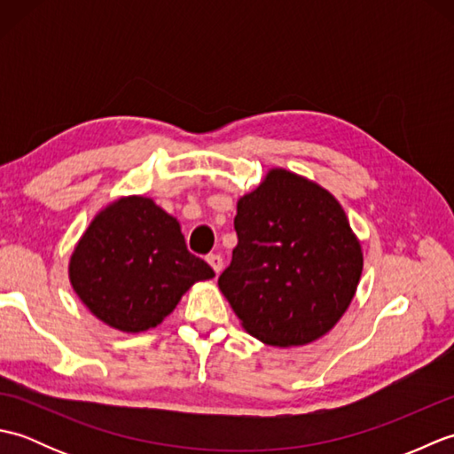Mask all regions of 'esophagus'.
Returning <instances> with one entry per match:
<instances>
[{
    "mask_svg": "<svg viewBox=\"0 0 454 454\" xmlns=\"http://www.w3.org/2000/svg\"><path fill=\"white\" fill-rule=\"evenodd\" d=\"M207 262H208V265H210L212 269H215L216 275L222 271V267H224V259H222L220 254H208V255H207Z\"/></svg>",
    "mask_w": 454,
    "mask_h": 454,
    "instance_id": "34e87169",
    "label": "esophagus"
}]
</instances>
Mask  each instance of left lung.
<instances>
[{
	"instance_id": "1",
	"label": "left lung",
	"mask_w": 454,
	"mask_h": 454,
	"mask_svg": "<svg viewBox=\"0 0 454 454\" xmlns=\"http://www.w3.org/2000/svg\"><path fill=\"white\" fill-rule=\"evenodd\" d=\"M238 246L218 277L246 330L267 345H306L351 304L363 271L361 244L325 189L271 169L238 200Z\"/></svg>"
}]
</instances>
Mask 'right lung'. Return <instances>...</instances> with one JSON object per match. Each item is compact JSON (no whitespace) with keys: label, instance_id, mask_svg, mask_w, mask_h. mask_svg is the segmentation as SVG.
<instances>
[{"label":"right lung","instance_id":"right-lung-1","mask_svg":"<svg viewBox=\"0 0 454 454\" xmlns=\"http://www.w3.org/2000/svg\"><path fill=\"white\" fill-rule=\"evenodd\" d=\"M215 277L179 222L146 197L119 199L93 218L70 259L82 302L114 330L156 327L195 281Z\"/></svg>","mask_w":454,"mask_h":454}]
</instances>
